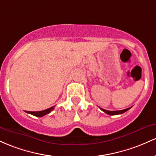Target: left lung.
<instances>
[{"instance_id":"8db88e82","label":"left lung","mask_w":156,"mask_h":156,"mask_svg":"<svg viewBox=\"0 0 156 156\" xmlns=\"http://www.w3.org/2000/svg\"><path fill=\"white\" fill-rule=\"evenodd\" d=\"M130 108H127V109L122 110V111H107V110L102 109V108H100V109L103 112H105V113H107V114H108V115H118V114H122V113H125L126 111H127L129 109H130Z\"/></svg>"}]
</instances>
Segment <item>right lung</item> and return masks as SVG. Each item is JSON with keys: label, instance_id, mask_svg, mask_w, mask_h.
<instances>
[{"label": "right lung", "instance_id": "right-lung-1", "mask_svg": "<svg viewBox=\"0 0 156 156\" xmlns=\"http://www.w3.org/2000/svg\"><path fill=\"white\" fill-rule=\"evenodd\" d=\"M55 106H53V107H51V108H48V109L44 110V111H33V112H31V111H26V113H30V114L33 115V116H35L37 117H42V116H45V115L48 114V113H51V111H52L54 109H55Z\"/></svg>", "mask_w": 156, "mask_h": 156}]
</instances>
